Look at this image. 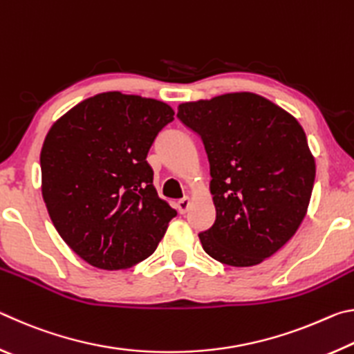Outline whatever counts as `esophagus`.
I'll use <instances>...</instances> for the list:
<instances>
[{
  "instance_id": "esophagus-1",
  "label": "esophagus",
  "mask_w": 354,
  "mask_h": 354,
  "mask_svg": "<svg viewBox=\"0 0 354 354\" xmlns=\"http://www.w3.org/2000/svg\"><path fill=\"white\" fill-rule=\"evenodd\" d=\"M189 206H190V198H187V196H185V198H183V200H179V201L176 203V209H178L179 214H185V212H187Z\"/></svg>"
}]
</instances>
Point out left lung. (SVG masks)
Segmentation results:
<instances>
[{"mask_svg": "<svg viewBox=\"0 0 354 354\" xmlns=\"http://www.w3.org/2000/svg\"><path fill=\"white\" fill-rule=\"evenodd\" d=\"M211 165L217 215L198 237L232 267L261 263L290 241L306 215L315 160L290 113L259 95L226 93L178 107Z\"/></svg>", "mask_w": 354, "mask_h": 354, "instance_id": "left-lung-1", "label": "left lung"}]
</instances>
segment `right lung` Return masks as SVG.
I'll return each instance as SVG.
<instances>
[{
	"mask_svg": "<svg viewBox=\"0 0 354 354\" xmlns=\"http://www.w3.org/2000/svg\"><path fill=\"white\" fill-rule=\"evenodd\" d=\"M173 115L162 101L106 92L75 106L46 134L40 169L48 214L91 266L120 270L142 262L176 217L147 162Z\"/></svg>",
	"mask_w": 354,
	"mask_h": 354,
	"instance_id": "1",
	"label": "right lung"
}]
</instances>
